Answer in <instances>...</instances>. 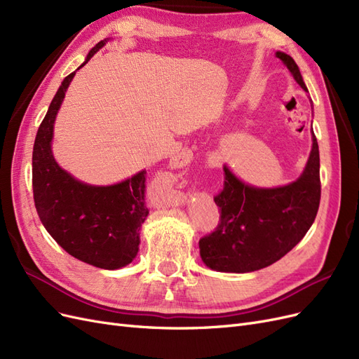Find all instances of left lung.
<instances>
[{
	"label": "left lung",
	"mask_w": 359,
	"mask_h": 359,
	"mask_svg": "<svg viewBox=\"0 0 359 359\" xmlns=\"http://www.w3.org/2000/svg\"><path fill=\"white\" fill-rule=\"evenodd\" d=\"M304 91L307 86L293 58L276 52ZM313 147L301 177L283 187L248 186L224 166L223 190L214 198L220 210L215 231L199 240L203 264L220 273H252L273 265L311 227L320 202L319 145Z\"/></svg>",
	"instance_id": "left-lung-1"
}]
</instances>
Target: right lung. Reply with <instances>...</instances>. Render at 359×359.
<instances>
[{
  "label": "right lung",
  "mask_w": 359,
  "mask_h": 359,
  "mask_svg": "<svg viewBox=\"0 0 359 359\" xmlns=\"http://www.w3.org/2000/svg\"><path fill=\"white\" fill-rule=\"evenodd\" d=\"M107 40L97 43L81 67ZM74 74L61 82L37 130L32 149L36 210L45 229L69 255L97 268L118 269L139 252L140 227L149 212L145 205L147 170L112 186H91L60 168L52 154L53 123Z\"/></svg>",
  "instance_id": "add662e5"
}]
</instances>
